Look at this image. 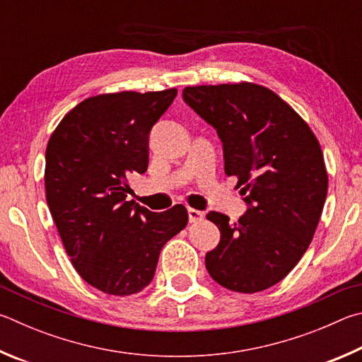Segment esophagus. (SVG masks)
Masks as SVG:
<instances>
[{"mask_svg":"<svg viewBox=\"0 0 362 362\" xmlns=\"http://www.w3.org/2000/svg\"><path fill=\"white\" fill-rule=\"evenodd\" d=\"M205 219V213L204 211H199V210H194V208H189V221L191 223H200V221Z\"/></svg>","mask_w":362,"mask_h":362,"instance_id":"1","label":"esophagus"}]
</instances>
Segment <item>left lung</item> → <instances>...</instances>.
<instances>
[{
    "instance_id": "left-lung-1",
    "label": "left lung",
    "mask_w": 362,
    "mask_h": 362,
    "mask_svg": "<svg viewBox=\"0 0 362 362\" xmlns=\"http://www.w3.org/2000/svg\"><path fill=\"white\" fill-rule=\"evenodd\" d=\"M186 103L218 130L224 170L250 205L237 223L211 211L221 242L206 252L210 276L252 294L281 281L312 243L327 195L318 138L278 95L255 82L195 86Z\"/></svg>"
}]
</instances>
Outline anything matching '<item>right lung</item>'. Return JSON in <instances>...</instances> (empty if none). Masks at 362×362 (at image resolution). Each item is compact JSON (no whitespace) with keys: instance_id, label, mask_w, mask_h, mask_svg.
I'll return each instance as SVG.
<instances>
[{"instance_id":"add662e5","label":"right lung","mask_w":362,"mask_h":362,"mask_svg":"<svg viewBox=\"0 0 362 362\" xmlns=\"http://www.w3.org/2000/svg\"><path fill=\"white\" fill-rule=\"evenodd\" d=\"M177 90L88 97L49 138L44 186L50 214L81 278L111 296L144 289L162 246L187 226L185 205L163 213L127 202L129 177L144 173L149 132Z\"/></svg>"}]
</instances>
